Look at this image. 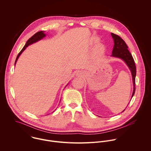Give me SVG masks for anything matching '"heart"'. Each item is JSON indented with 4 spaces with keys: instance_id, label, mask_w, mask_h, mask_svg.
Returning a JSON list of instances; mask_svg holds the SVG:
<instances>
[{
    "instance_id": "heart-1",
    "label": "heart",
    "mask_w": 151,
    "mask_h": 151,
    "mask_svg": "<svg viewBox=\"0 0 151 151\" xmlns=\"http://www.w3.org/2000/svg\"><path fill=\"white\" fill-rule=\"evenodd\" d=\"M98 40H96L95 41V42H98ZM96 51L97 52H104V50H105V46H104V45H103V44H101V43H99V44H98V45H97V46H96Z\"/></svg>"
}]
</instances>
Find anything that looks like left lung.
I'll return each mask as SVG.
<instances>
[{
    "mask_svg": "<svg viewBox=\"0 0 151 151\" xmlns=\"http://www.w3.org/2000/svg\"><path fill=\"white\" fill-rule=\"evenodd\" d=\"M111 35L114 41V46H113V49L112 50V54L111 56L113 58H119L123 60L127 65L129 67V70L131 71V73L132 83H133V91L131 96V99H132L135 91V86L136 67L135 65V62L131 54L130 53L129 50H128L127 45L123 41V40H122L119 36L113 33H111ZM124 110L123 111H124Z\"/></svg>",
    "mask_w": 151,
    "mask_h": 151,
    "instance_id": "8db88e82",
    "label": "left lung"
}]
</instances>
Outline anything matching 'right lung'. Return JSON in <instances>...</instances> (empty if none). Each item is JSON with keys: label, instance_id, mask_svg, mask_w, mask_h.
<instances>
[{"label": "right lung", "instance_id": "obj_1", "mask_svg": "<svg viewBox=\"0 0 151 151\" xmlns=\"http://www.w3.org/2000/svg\"><path fill=\"white\" fill-rule=\"evenodd\" d=\"M44 32H45L44 31H39V32H37L36 34H35L32 37H31L27 41V42L25 43V46L23 47V48L22 49V50L20 52V53H19V55H17V58H16V61H15V64H14V65H16V62H17V60H18L19 56L21 55V54H22V53L24 51V50L26 49L27 47H28V46L29 45H32V44H33L34 43H35V42H38V41L41 40L42 39H43L44 37H46V34H45ZM67 85H68V84H67ZM67 85L65 86V88L67 86Z\"/></svg>", "mask_w": 151, "mask_h": 151}]
</instances>
